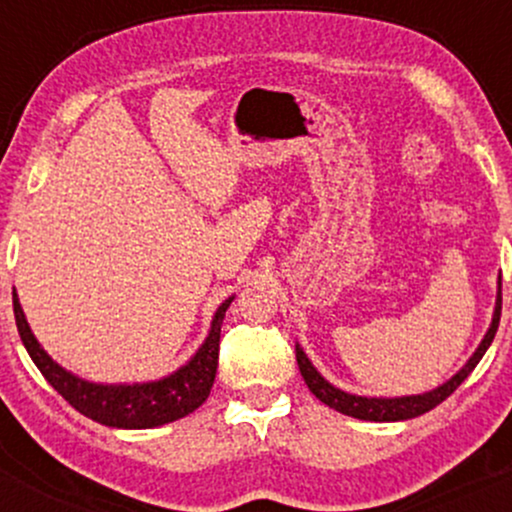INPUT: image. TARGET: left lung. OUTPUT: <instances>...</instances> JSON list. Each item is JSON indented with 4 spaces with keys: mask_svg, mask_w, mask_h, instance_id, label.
Wrapping results in <instances>:
<instances>
[{
    "mask_svg": "<svg viewBox=\"0 0 512 512\" xmlns=\"http://www.w3.org/2000/svg\"><path fill=\"white\" fill-rule=\"evenodd\" d=\"M498 322H501V281H498L496 310H493L491 327L489 332L484 334V339H481L477 351H474L472 358H469V361L464 363V366L457 370L450 380H445V383L438 385L436 390L424 392V395L358 397V395H351V392L339 390V387H334L332 383H327V380L317 373V368L310 363V358L305 356V351L298 344H296V361H298V368H301V375L305 385H308V390L313 392L320 402H325L330 409H337L339 414L354 416V419H363V421H407V419H414V416L426 414V411H431L433 407H438L443 399H448L452 392L464 383V378L477 368L481 356H484L486 349L491 346L493 337H496Z\"/></svg>",
    "mask_w": 512,
    "mask_h": 512,
    "instance_id": "obj_1",
    "label": "left lung"
}]
</instances>
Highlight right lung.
<instances>
[{"mask_svg": "<svg viewBox=\"0 0 512 512\" xmlns=\"http://www.w3.org/2000/svg\"><path fill=\"white\" fill-rule=\"evenodd\" d=\"M233 296L219 305L211 320V330L199 346L197 354L185 363V366L166 375L161 380L134 385H103L88 383L79 375L64 370L60 363L52 361L48 351L38 344L28 327L26 315H23L19 296L14 289V315L16 327H19L21 342L26 346L28 356L38 366L43 378L55 387L60 395L67 399L79 414L98 421L103 426L113 428H156L170 421H178L182 416L192 414L197 407L207 402L211 385L216 378V366H219V342L221 325L226 317L228 305Z\"/></svg>", "mask_w": 512, "mask_h": 512, "instance_id": "1", "label": "right lung"}]
</instances>
